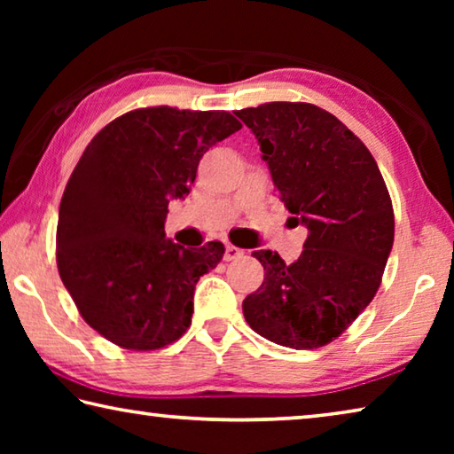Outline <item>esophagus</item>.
I'll return each instance as SVG.
<instances>
[{
    "mask_svg": "<svg viewBox=\"0 0 454 454\" xmlns=\"http://www.w3.org/2000/svg\"><path fill=\"white\" fill-rule=\"evenodd\" d=\"M244 254V250H240V248H236V246H232V244H226V252H224V260H236V258H240Z\"/></svg>",
    "mask_w": 454,
    "mask_h": 454,
    "instance_id": "obj_1",
    "label": "esophagus"
}]
</instances>
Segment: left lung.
<instances>
[{
	"label": "left lung",
	"instance_id": "1",
	"mask_svg": "<svg viewBox=\"0 0 454 454\" xmlns=\"http://www.w3.org/2000/svg\"><path fill=\"white\" fill-rule=\"evenodd\" d=\"M234 114L256 136L284 206L309 228L296 262L252 252L264 282L244 298V318L280 347L320 348L380 286L395 242L387 184L366 145L318 106L270 102Z\"/></svg>",
	"mask_w": 454,
	"mask_h": 454
}]
</instances>
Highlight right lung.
Here are the masks:
<instances>
[{
	"label": "right lung",
	"mask_w": 454,
	"mask_h": 454,
	"mask_svg": "<svg viewBox=\"0 0 454 454\" xmlns=\"http://www.w3.org/2000/svg\"><path fill=\"white\" fill-rule=\"evenodd\" d=\"M242 128L224 110L140 107L99 129L59 204L58 270L82 318L128 350H156L186 333L194 288L224 244L168 240V204L184 198L200 160Z\"/></svg>",
	"instance_id": "right-lung-1"
}]
</instances>
